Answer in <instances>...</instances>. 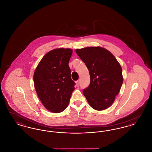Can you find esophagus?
Returning <instances> with one entry per match:
<instances>
[{
	"label": "esophagus",
	"instance_id": "esophagus-1",
	"mask_svg": "<svg viewBox=\"0 0 152 152\" xmlns=\"http://www.w3.org/2000/svg\"><path fill=\"white\" fill-rule=\"evenodd\" d=\"M76 85H79L80 84V80H78L76 81Z\"/></svg>",
	"mask_w": 152,
	"mask_h": 152
}]
</instances>
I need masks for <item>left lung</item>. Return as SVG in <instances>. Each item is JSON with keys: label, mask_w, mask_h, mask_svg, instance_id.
<instances>
[{"label": "left lung", "mask_w": 152, "mask_h": 152, "mask_svg": "<svg viewBox=\"0 0 152 152\" xmlns=\"http://www.w3.org/2000/svg\"><path fill=\"white\" fill-rule=\"evenodd\" d=\"M76 52L90 75V84L83 91L89 104L97 110L108 108L123 84L121 65L112 53L102 47H86L77 49Z\"/></svg>", "instance_id": "1"}]
</instances>
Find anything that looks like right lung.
Returning a JSON list of instances; mask_svg holds the SVG:
<instances>
[{
    "label": "right lung",
    "instance_id": "add662e5",
    "mask_svg": "<svg viewBox=\"0 0 152 152\" xmlns=\"http://www.w3.org/2000/svg\"><path fill=\"white\" fill-rule=\"evenodd\" d=\"M72 54L69 48H58L44 56L34 75L37 94L44 107L60 113L68 107L75 83L68 63Z\"/></svg>",
    "mask_w": 152,
    "mask_h": 152
}]
</instances>
